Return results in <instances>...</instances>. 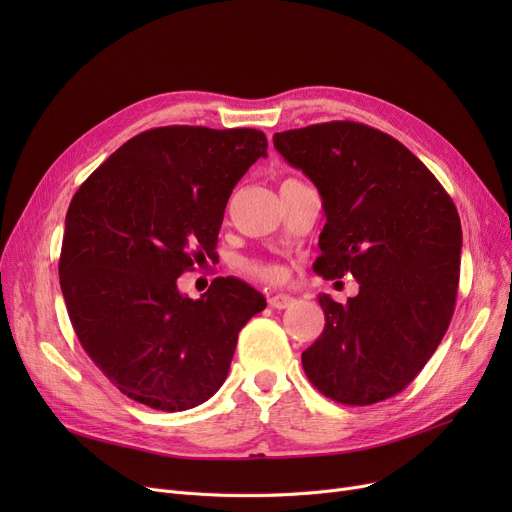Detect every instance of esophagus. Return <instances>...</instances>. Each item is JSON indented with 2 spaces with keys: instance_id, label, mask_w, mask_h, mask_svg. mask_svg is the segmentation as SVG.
Masks as SVG:
<instances>
[{
  "instance_id": "1",
  "label": "esophagus",
  "mask_w": 512,
  "mask_h": 512,
  "mask_svg": "<svg viewBox=\"0 0 512 512\" xmlns=\"http://www.w3.org/2000/svg\"><path fill=\"white\" fill-rule=\"evenodd\" d=\"M294 303V299L290 297V294H274V297H270V307L272 309H288L290 305Z\"/></svg>"
}]
</instances>
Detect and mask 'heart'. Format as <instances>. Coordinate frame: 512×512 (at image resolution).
Returning a JSON list of instances; mask_svg holds the SVG:
<instances>
[{"mask_svg":"<svg viewBox=\"0 0 512 512\" xmlns=\"http://www.w3.org/2000/svg\"><path fill=\"white\" fill-rule=\"evenodd\" d=\"M247 272L265 280V282H280L284 278L282 267L276 263H263V261H249Z\"/></svg>","mask_w":512,"mask_h":512,"instance_id":"obj_1","label":"heart"}]
</instances>
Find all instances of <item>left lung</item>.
Returning a JSON list of instances; mask_svg holds the SVG:
<instances>
[{
  "label": "left lung",
  "mask_w": 512,
  "mask_h": 512,
  "mask_svg": "<svg viewBox=\"0 0 512 512\" xmlns=\"http://www.w3.org/2000/svg\"><path fill=\"white\" fill-rule=\"evenodd\" d=\"M274 147L321 195L326 226L313 270L353 274L346 305L319 294L326 328L303 353L309 382L365 407L405 390L452 319L463 230L452 199L390 134L326 122L274 134Z\"/></svg>",
  "instance_id": "left-lung-1"
}]
</instances>
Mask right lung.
I'll return each instance as SVG.
<instances>
[{"instance_id": "add662e5", "label": "right lung", "mask_w": 512, "mask_h": 512, "mask_svg": "<svg viewBox=\"0 0 512 512\" xmlns=\"http://www.w3.org/2000/svg\"><path fill=\"white\" fill-rule=\"evenodd\" d=\"M267 139L255 128L161 126L126 141L70 201L60 286L85 353L122 394L193 409L224 384L238 332L265 297L215 278L201 299L178 276L213 257L236 182Z\"/></svg>"}]
</instances>
